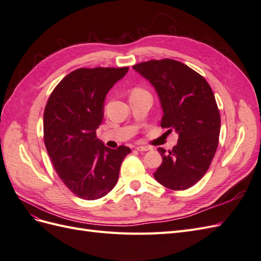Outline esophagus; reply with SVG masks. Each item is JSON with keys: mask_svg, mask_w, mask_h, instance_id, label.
<instances>
[{"mask_svg": "<svg viewBox=\"0 0 261 261\" xmlns=\"http://www.w3.org/2000/svg\"><path fill=\"white\" fill-rule=\"evenodd\" d=\"M136 149L138 150V151H148V150H150L151 148L147 147V146H137Z\"/></svg>", "mask_w": 261, "mask_h": 261, "instance_id": "esophagus-1", "label": "esophagus"}]
</instances>
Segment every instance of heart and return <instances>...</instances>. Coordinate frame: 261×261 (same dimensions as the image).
I'll return each instance as SVG.
<instances>
[{
	"mask_svg": "<svg viewBox=\"0 0 261 261\" xmlns=\"http://www.w3.org/2000/svg\"><path fill=\"white\" fill-rule=\"evenodd\" d=\"M141 90H143V89H139V88H137V89H135L134 91H141ZM134 91H133V92H134Z\"/></svg>",
	"mask_w": 261,
	"mask_h": 261,
	"instance_id": "heart-1",
	"label": "heart"
}]
</instances>
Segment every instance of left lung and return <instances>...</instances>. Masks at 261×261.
<instances>
[{
  "label": "left lung",
  "instance_id": "1",
  "mask_svg": "<svg viewBox=\"0 0 261 261\" xmlns=\"http://www.w3.org/2000/svg\"><path fill=\"white\" fill-rule=\"evenodd\" d=\"M133 67L158 92L161 127L178 133L172 150L158 149L163 160L153 176L172 191H185L206 174L219 145L221 117L215 94L200 74L175 60H150Z\"/></svg>",
  "mask_w": 261,
  "mask_h": 261
}]
</instances>
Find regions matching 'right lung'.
Returning <instances> with one entry per match:
<instances>
[{
  "instance_id": "1",
  "label": "right lung",
  "mask_w": 261,
  "mask_h": 261,
  "mask_svg": "<svg viewBox=\"0 0 261 261\" xmlns=\"http://www.w3.org/2000/svg\"><path fill=\"white\" fill-rule=\"evenodd\" d=\"M128 67H82L66 75L55 87L43 113V139L53 168L77 197L94 200L117 183L126 146L106 147L96 129L103 118L108 91Z\"/></svg>"
}]
</instances>
